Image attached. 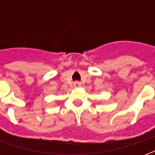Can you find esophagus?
I'll return each mask as SVG.
<instances>
[{"label":"esophagus","mask_w":155,"mask_h":155,"mask_svg":"<svg viewBox=\"0 0 155 155\" xmlns=\"http://www.w3.org/2000/svg\"><path fill=\"white\" fill-rule=\"evenodd\" d=\"M74 85L75 86V87H80V86H81V83H80V82H78V81H76V82H74Z\"/></svg>","instance_id":"esophagus-1"}]
</instances>
